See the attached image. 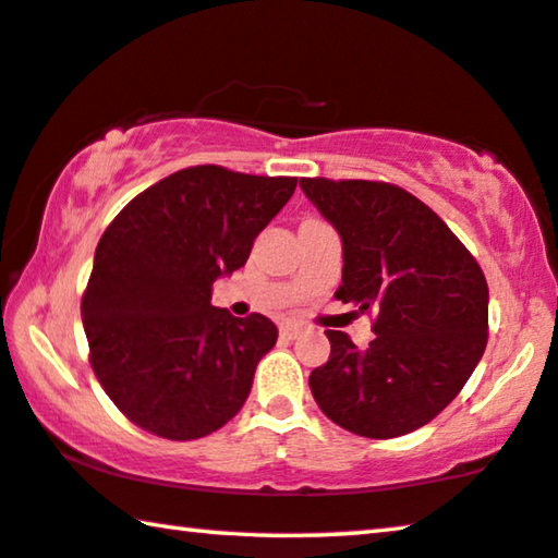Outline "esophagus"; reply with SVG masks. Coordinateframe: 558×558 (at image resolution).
I'll return each instance as SVG.
<instances>
[{"label": "esophagus", "instance_id": "esophagus-1", "mask_svg": "<svg viewBox=\"0 0 558 558\" xmlns=\"http://www.w3.org/2000/svg\"><path fill=\"white\" fill-rule=\"evenodd\" d=\"M301 332H303L301 323H286V326H280V336L288 338V340L298 338V336H301Z\"/></svg>", "mask_w": 558, "mask_h": 558}]
</instances>
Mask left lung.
<instances>
[{
  "mask_svg": "<svg viewBox=\"0 0 558 558\" xmlns=\"http://www.w3.org/2000/svg\"><path fill=\"white\" fill-rule=\"evenodd\" d=\"M343 240L336 298L373 313L368 348L326 330L330 359L307 378L340 428L396 438L426 426L461 393L488 340L484 270L438 215L378 180L301 178Z\"/></svg>",
  "mask_w": 558,
  "mask_h": 558,
  "instance_id": "left-lung-1",
  "label": "left lung"
}]
</instances>
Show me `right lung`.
<instances>
[{"label": "right lung", "mask_w": 558, "mask_h": 558, "mask_svg": "<svg viewBox=\"0 0 558 558\" xmlns=\"http://www.w3.org/2000/svg\"><path fill=\"white\" fill-rule=\"evenodd\" d=\"M295 185L195 165L132 197L99 238L82 295L89 365L147 434L203 438L243 409L278 328L210 305L213 282L243 268Z\"/></svg>", "instance_id": "obj_1"}]
</instances>
